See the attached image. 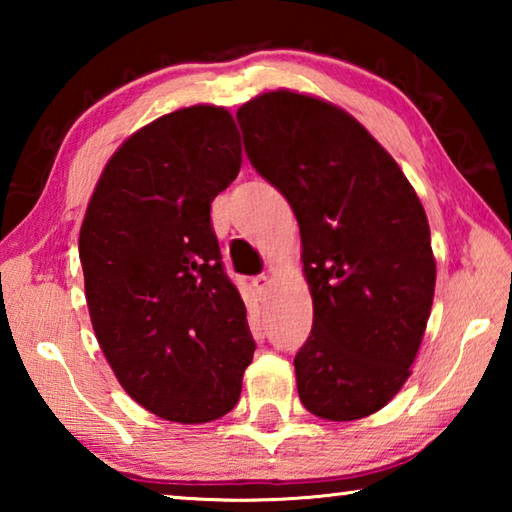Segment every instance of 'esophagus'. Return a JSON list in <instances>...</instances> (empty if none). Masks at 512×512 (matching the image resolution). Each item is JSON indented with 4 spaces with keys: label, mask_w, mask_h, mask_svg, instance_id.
Listing matches in <instances>:
<instances>
[{
    "label": "esophagus",
    "mask_w": 512,
    "mask_h": 512,
    "mask_svg": "<svg viewBox=\"0 0 512 512\" xmlns=\"http://www.w3.org/2000/svg\"><path fill=\"white\" fill-rule=\"evenodd\" d=\"M253 287H255V291L259 293V296H266V293H268V287H271V275L262 273V275L253 277Z\"/></svg>",
    "instance_id": "1"
}]
</instances>
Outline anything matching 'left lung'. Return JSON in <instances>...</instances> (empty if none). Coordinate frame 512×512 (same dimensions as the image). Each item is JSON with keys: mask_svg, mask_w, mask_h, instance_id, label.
<instances>
[{"mask_svg": "<svg viewBox=\"0 0 512 512\" xmlns=\"http://www.w3.org/2000/svg\"><path fill=\"white\" fill-rule=\"evenodd\" d=\"M253 167L300 225L314 327L296 354L302 406L332 422L377 413L411 377L436 289L424 207L350 112L268 90L237 110Z\"/></svg>", "mask_w": 512, "mask_h": 512, "instance_id": "8db88e82", "label": "left lung"}]
</instances>
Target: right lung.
<instances>
[{"label": "right lung", "instance_id": "right-lung-1", "mask_svg": "<svg viewBox=\"0 0 512 512\" xmlns=\"http://www.w3.org/2000/svg\"><path fill=\"white\" fill-rule=\"evenodd\" d=\"M239 169L235 117L196 103L126 137L83 216L94 336L121 388L162 420L223 418L253 361L246 305L210 223L212 201Z\"/></svg>", "mask_w": 512, "mask_h": 512}]
</instances>
